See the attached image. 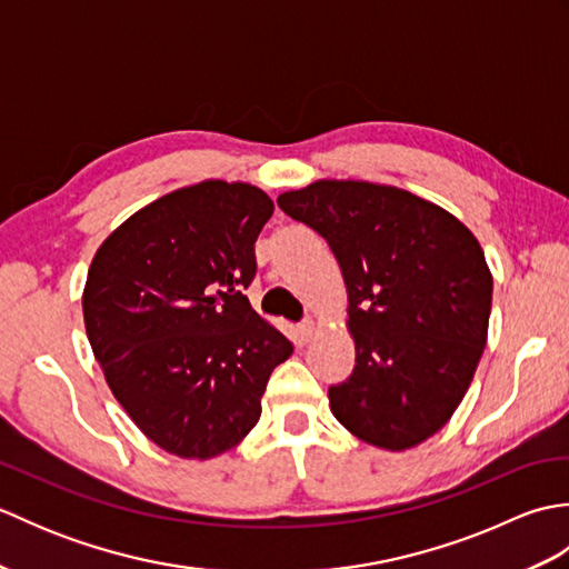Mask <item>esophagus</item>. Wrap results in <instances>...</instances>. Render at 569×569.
Wrapping results in <instances>:
<instances>
[{
	"label": "esophagus",
	"mask_w": 569,
	"mask_h": 569,
	"mask_svg": "<svg viewBox=\"0 0 569 569\" xmlns=\"http://www.w3.org/2000/svg\"><path fill=\"white\" fill-rule=\"evenodd\" d=\"M316 332H318L316 322H312V320H306V322L300 325V328H298V337H300V342H310L312 337H316Z\"/></svg>",
	"instance_id": "esophagus-1"
}]
</instances>
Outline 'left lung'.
I'll return each instance as SVG.
<instances>
[{
	"label": "left lung",
	"mask_w": 569,
	"mask_h": 569,
	"mask_svg": "<svg viewBox=\"0 0 569 569\" xmlns=\"http://www.w3.org/2000/svg\"><path fill=\"white\" fill-rule=\"evenodd\" d=\"M278 208L328 241L345 276L357 365L330 386L335 418L381 450L426 442L487 347L493 281L477 237L440 204L367 180H316Z\"/></svg>",
	"instance_id": "1"
}]
</instances>
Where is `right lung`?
Returning a JSON list of instances; mask_svg holds the SVG:
<instances>
[{
	"mask_svg": "<svg viewBox=\"0 0 569 569\" xmlns=\"http://www.w3.org/2000/svg\"><path fill=\"white\" fill-rule=\"evenodd\" d=\"M273 214L249 183L168 192L102 241L82 291L88 340L114 398L161 450L212 459L247 438L293 345L241 293Z\"/></svg>",
	"mask_w": 569,
	"mask_h": 569,
	"instance_id": "obj_1",
	"label": "right lung"
}]
</instances>
